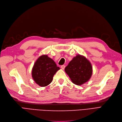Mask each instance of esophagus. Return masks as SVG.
Masks as SVG:
<instances>
[{"label": "esophagus", "instance_id": "34e87169", "mask_svg": "<svg viewBox=\"0 0 122 122\" xmlns=\"http://www.w3.org/2000/svg\"><path fill=\"white\" fill-rule=\"evenodd\" d=\"M61 68H62V69H64L65 68V65H62V66H61Z\"/></svg>", "mask_w": 122, "mask_h": 122}]
</instances>
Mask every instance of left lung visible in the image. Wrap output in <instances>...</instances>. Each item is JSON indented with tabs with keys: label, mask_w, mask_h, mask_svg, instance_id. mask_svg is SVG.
I'll return each mask as SVG.
<instances>
[{
	"label": "left lung",
	"mask_w": 122,
	"mask_h": 122,
	"mask_svg": "<svg viewBox=\"0 0 122 122\" xmlns=\"http://www.w3.org/2000/svg\"><path fill=\"white\" fill-rule=\"evenodd\" d=\"M65 71L74 84L81 85L90 79L92 67L91 63L85 57L79 54L69 63Z\"/></svg>",
	"instance_id": "1"
}]
</instances>
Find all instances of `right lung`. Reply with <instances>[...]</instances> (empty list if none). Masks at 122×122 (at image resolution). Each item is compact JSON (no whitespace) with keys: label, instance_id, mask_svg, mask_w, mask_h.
<instances>
[{"label":"right lung","instance_id":"1","mask_svg":"<svg viewBox=\"0 0 122 122\" xmlns=\"http://www.w3.org/2000/svg\"><path fill=\"white\" fill-rule=\"evenodd\" d=\"M60 69L55 62L47 55L39 57L34 63L32 76L36 84L41 87L50 84L55 74Z\"/></svg>","mask_w":122,"mask_h":122}]
</instances>
